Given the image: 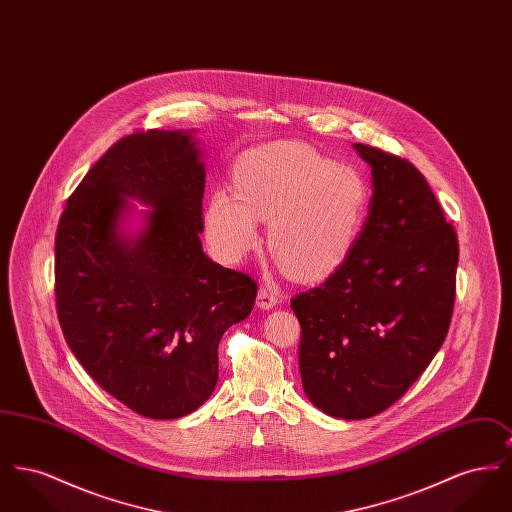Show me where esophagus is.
Listing matches in <instances>:
<instances>
[{
    "label": "esophagus",
    "instance_id": "34e87169",
    "mask_svg": "<svg viewBox=\"0 0 512 512\" xmlns=\"http://www.w3.org/2000/svg\"><path fill=\"white\" fill-rule=\"evenodd\" d=\"M278 301H280V293H278V290H274V286L263 284V286L259 288V293H257V305H259L261 309H272Z\"/></svg>",
    "mask_w": 512,
    "mask_h": 512
}]
</instances>
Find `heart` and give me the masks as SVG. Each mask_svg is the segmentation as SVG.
<instances>
[{"label": "heart", "mask_w": 512, "mask_h": 512, "mask_svg": "<svg viewBox=\"0 0 512 512\" xmlns=\"http://www.w3.org/2000/svg\"><path fill=\"white\" fill-rule=\"evenodd\" d=\"M232 182L234 195L215 192L205 209L207 238L224 261L257 247V220H268L272 257L301 282L328 278L353 251L368 203L359 172L278 142L247 151Z\"/></svg>", "instance_id": "b5f03b06"}]
</instances>
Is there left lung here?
Returning <instances> with one entry per match:
<instances>
[{
  "mask_svg": "<svg viewBox=\"0 0 512 512\" xmlns=\"http://www.w3.org/2000/svg\"><path fill=\"white\" fill-rule=\"evenodd\" d=\"M355 149L372 172L365 226L345 263L290 301L305 395L345 420L386 411L432 363L459 263L457 232L422 172L384 149Z\"/></svg>",
  "mask_w": 512,
  "mask_h": 512,
  "instance_id": "8db88e82",
  "label": "left lung"
}]
</instances>
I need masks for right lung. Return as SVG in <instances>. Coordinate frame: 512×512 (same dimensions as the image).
Instances as JSON below:
<instances>
[{"label":"right lung","instance_id":"add662e5","mask_svg":"<svg viewBox=\"0 0 512 512\" xmlns=\"http://www.w3.org/2000/svg\"><path fill=\"white\" fill-rule=\"evenodd\" d=\"M205 167L190 134L136 130L67 201L55 236V303L74 357L130 411L194 413L219 380V341L253 309L257 282L201 247ZM154 207L124 241L125 197Z\"/></svg>","mask_w":512,"mask_h":512}]
</instances>
